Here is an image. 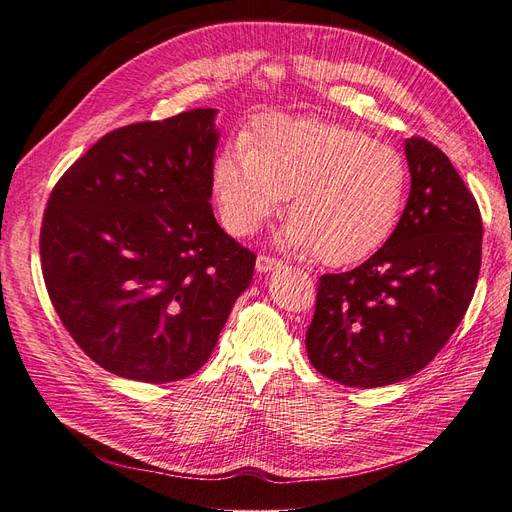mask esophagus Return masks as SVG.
<instances>
[{
  "mask_svg": "<svg viewBox=\"0 0 512 512\" xmlns=\"http://www.w3.org/2000/svg\"><path fill=\"white\" fill-rule=\"evenodd\" d=\"M282 265H284V262H282L280 258H273V256H269V254H260V256L256 258V269H258L260 273L275 271V269H280Z\"/></svg>",
  "mask_w": 512,
  "mask_h": 512,
  "instance_id": "1",
  "label": "esophagus"
}]
</instances>
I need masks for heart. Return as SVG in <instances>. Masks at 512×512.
Returning <instances> with one entry per match:
<instances>
[{
    "label": "heart",
    "mask_w": 512,
    "mask_h": 512,
    "mask_svg": "<svg viewBox=\"0 0 512 512\" xmlns=\"http://www.w3.org/2000/svg\"><path fill=\"white\" fill-rule=\"evenodd\" d=\"M224 222L254 232L290 194L284 241L329 265L356 262L389 239L408 192V166L391 145L320 119L265 117L250 145L213 164Z\"/></svg>",
    "instance_id": "obj_1"
}]
</instances>
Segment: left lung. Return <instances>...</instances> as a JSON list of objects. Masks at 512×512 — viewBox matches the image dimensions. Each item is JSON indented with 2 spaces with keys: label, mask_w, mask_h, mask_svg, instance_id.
Listing matches in <instances>:
<instances>
[{
  "label": "left lung",
  "mask_w": 512,
  "mask_h": 512,
  "mask_svg": "<svg viewBox=\"0 0 512 512\" xmlns=\"http://www.w3.org/2000/svg\"><path fill=\"white\" fill-rule=\"evenodd\" d=\"M410 196L393 235L346 273L320 277L309 363L344 386L395 384L433 361L468 312L483 254L476 198L421 136L406 138Z\"/></svg>",
  "instance_id": "8db88e82"
}]
</instances>
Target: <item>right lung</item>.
Returning <instances> with one entry per match:
<instances>
[{
    "label": "right lung",
    "instance_id": "obj_1",
    "mask_svg": "<svg viewBox=\"0 0 512 512\" xmlns=\"http://www.w3.org/2000/svg\"><path fill=\"white\" fill-rule=\"evenodd\" d=\"M215 108L104 134L49 196L40 260L79 348L111 374L151 384L203 367L256 254L213 218Z\"/></svg>",
    "mask_w": 512,
    "mask_h": 512
}]
</instances>
